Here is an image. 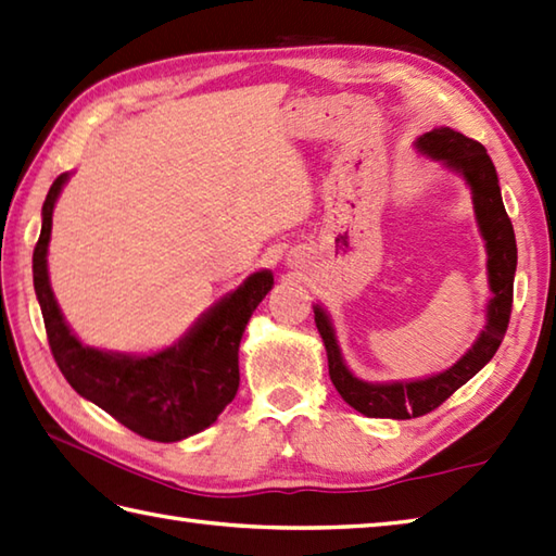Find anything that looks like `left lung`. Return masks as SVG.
I'll return each mask as SVG.
<instances>
[{
  "mask_svg": "<svg viewBox=\"0 0 556 556\" xmlns=\"http://www.w3.org/2000/svg\"><path fill=\"white\" fill-rule=\"evenodd\" d=\"M417 149L421 154L443 161L445 168L460 173L465 182L470 185L475 216L486 245V275L492 299H489L486 306L484 330L477 337L472 350L458 364H453L448 371L431 378L402 380V383H366V380H358L344 364L328 313L320 306H313L315 325H318L325 352H328L332 386L346 405H352L366 417L412 419L429 415L431 409L443 405L455 390L465 386L477 371H482L492 362L510 320L518 250L514 224H510L504 210L502 188H498L492 159H489L480 141L455 132L451 127H437L421 135L417 139Z\"/></svg>",
  "mask_w": 556,
  "mask_h": 556,
  "instance_id": "left-lung-1",
  "label": "left lung"
}]
</instances>
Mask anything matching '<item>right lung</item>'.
Segmentation results:
<instances>
[{"label": "right lung", "mask_w": 556, "mask_h": 556, "mask_svg": "<svg viewBox=\"0 0 556 556\" xmlns=\"http://www.w3.org/2000/svg\"><path fill=\"white\" fill-rule=\"evenodd\" d=\"M70 173H62L42 204L33 250V287L46 320L50 352L81 397L149 441L173 443L212 427L238 390V346L250 315L275 285L269 269L250 275L214 303L178 344L151 356L101 352L76 340L54 301L48 277L52 210Z\"/></svg>", "instance_id": "obj_1"}]
</instances>
